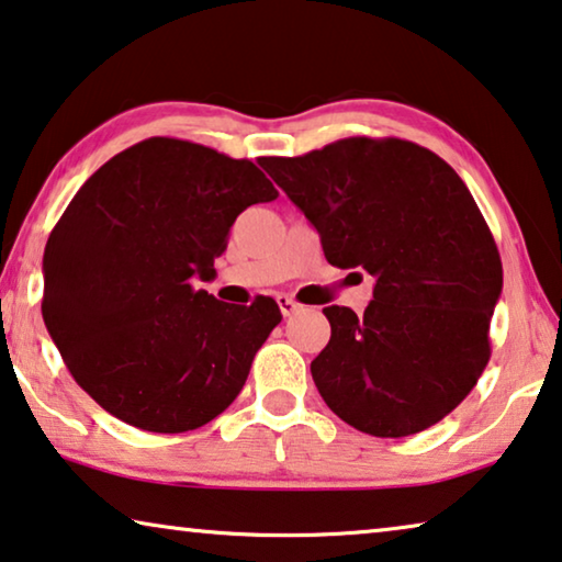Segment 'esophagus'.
<instances>
[{"label":"esophagus","instance_id":"esophagus-1","mask_svg":"<svg viewBox=\"0 0 562 562\" xmlns=\"http://www.w3.org/2000/svg\"><path fill=\"white\" fill-rule=\"evenodd\" d=\"M278 305H280V310H282V315H284V317L295 315V313H300V310H303V305H300L297 300H295V297H290V295H278Z\"/></svg>","mask_w":562,"mask_h":562}]
</instances>
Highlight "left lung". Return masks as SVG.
<instances>
[{"instance_id": "obj_1", "label": "left lung", "mask_w": 562, "mask_h": 562, "mask_svg": "<svg viewBox=\"0 0 562 562\" xmlns=\"http://www.w3.org/2000/svg\"><path fill=\"white\" fill-rule=\"evenodd\" d=\"M259 164L303 209L330 265L375 278L363 315L323 310L330 340L310 371L325 404L381 439L439 424L490 361L502 292L495 237L467 183L401 138L353 136Z\"/></svg>"}]
</instances>
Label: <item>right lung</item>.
Here are the masks:
<instances>
[{"label": "right lung", "instance_id": "add662e5", "mask_svg": "<svg viewBox=\"0 0 562 562\" xmlns=\"http://www.w3.org/2000/svg\"><path fill=\"white\" fill-rule=\"evenodd\" d=\"M278 199L247 158L146 138L82 183L49 232L42 317L78 386L121 422L199 429L245 386L282 321L272 297L199 290L247 206Z\"/></svg>", "mask_w": 562, "mask_h": 562}]
</instances>
